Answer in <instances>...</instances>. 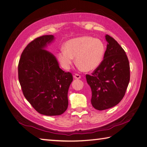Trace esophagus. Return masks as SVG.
Masks as SVG:
<instances>
[{
    "label": "esophagus",
    "mask_w": 147,
    "mask_h": 147,
    "mask_svg": "<svg viewBox=\"0 0 147 147\" xmlns=\"http://www.w3.org/2000/svg\"><path fill=\"white\" fill-rule=\"evenodd\" d=\"M74 78L75 79H80V78H81V76L78 74H75L74 75Z\"/></svg>",
    "instance_id": "obj_1"
}]
</instances>
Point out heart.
<instances>
[{"instance_id": "obj_1", "label": "heart", "mask_w": 147, "mask_h": 147, "mask_svg": "<svg viewBox=\"0 0 147 147\" xmlns=\"http://www.w3.org/2000/svg\"><path fill=\"white\" fill-rule=\"evenodd\" d=\"M104 53L105 46L100 40L84 36L66 42L64 50H60L57 57L62 67L67 70L70 69L75 58L80 68L90 71L99 66Z\"/></svg>"}]
</instances>
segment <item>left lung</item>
<instances>
[{
  "label": "left lung",
  "mask_w": 147,
  "mask_h": 147,
  "mask_svg": "<svg viewBox=\"0 0 147 147\" xmlns=\"http://www.w3.org/2000/svg\"><path fill=\"white\" fill-rule=\"evenodd\" d=\"M107 42L103 60L91 75L86 74L91 89V104L103 111L118 104L124 97L130 81V65L123 49L113 37Z\"/></svg>",
  "instance_id": "left-lung-1"
}]
</instances>
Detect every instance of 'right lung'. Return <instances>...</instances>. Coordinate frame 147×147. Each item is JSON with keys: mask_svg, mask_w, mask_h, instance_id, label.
<instances>
[{"mask_svg": "<svg viewBox=\"0 0 147 147\" xmlns=\"http://www.w3.org/2000/svg\"><path fill=\"white\" fill-rule=\"evenodd\" d=\"M44 35L31 41L21 55L18 80L26 99L38 113L61 115L68 107L67 93L73 75L60 68L57 58L45 48L54 40Z\"/></svg>", "mask_w": 147, "mask_h": 147, "instance_id": "add662e5", "label": "right lung"}]
</instances>
